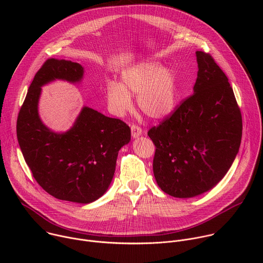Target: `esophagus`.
Listing matches in <instances>:
<instances>
[{
  "mask_svg": "<svg viewBox=\"0 0 263 263\" xmlns=\"http://www.w3.org/2000/svg\"><path fill=\"white\" fill-rule=\"evenodd\" d=\"M141 133H142V130H141V128L139 126H137V125H132L131 126V134H132V136L134 138L138 137Z\"/></svg>",
  "mask_w": 263,
  "mask_h": 263,
  "instance_id": "obj_1",
  "label": "esophagus"
}]
</instances>
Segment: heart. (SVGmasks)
Listing matches in <instances>:
<instances>
[{
  "label": "heart",
  "mask_w": 263,
  "mask_h": 263,
  "mask_svg": "<svg viewBox=\"0 0 263 263\" xmlns=\"http://www.w3.org/2000/svg\"><path fill=\"white\" fill-rule=\"evenodd\" d=\"M107 100L118 116L132 108L130 93H137V105L152 119L166 117L176 104V80L171 69L158 63L144 62L122 73V84L111 81L107 85Z\"/></svg>",
  "instance_id": "1"
}]
</instances>
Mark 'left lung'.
<instances>
[{
    "mask_svg": "<svg viewBox=\"0 0 263 263\" xmlns=\"http://www.w3.org/2000/svg\"><path fill=\"white\" fill-rule=\"evenodd\" d=\"M194 93L147 131L155 144L153 172L167 195L192 198L216 185L240 146L242 118L228 78L206 52L197 51Z\"/></svg>",
    "mask_w": 263,
    "mask_h": 263,
    "instance_id": "1",
    "label": "left lung"
}]
</instances>
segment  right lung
<instances>
[{"mask_svg":"<svg viewBox=\"0 0 263 263\" xmlns=\"http://www.w3.org/2000/svg\"><path fill=\"white\" fill-rule=\"evenodd\" d=\"M82 76L79 63L46 60L21 107L16 136L25 161L44 191L62 201L87 204L108 190L119 151L130 141L131 130L123 121L88 107L63 134L50 131L42 123L37 111L42 86L55 79L78 82Z\"/></svg>","mask_w":263,"mask_h":263,"instance_id":"1","label":"right lung"}]
</instances>
